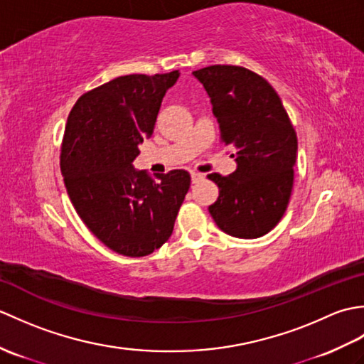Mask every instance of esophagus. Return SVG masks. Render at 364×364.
Returning <instances> with one entry per match:
<instances>
[{
    "mask_svg": "<svg viewBox=\"0 0 364 364\" xmlns=\"http://www.w3.org/2000/svg\"><path fill=\"white\" fill-rule=\"evenodd\" d=\"M203 178V175L202 173H198V172H191V180H192V183H197L198 180H202Z\"/></svg>",
    "mask_w": 364,
    "mask_h": 364,
    "instance_id": "34e87169",
    "label": "esophagus"
}]
</instances>
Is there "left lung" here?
I'll use <instances>...</instances> for the list:
<instances>
[{
	"mask_svg": "<svg viewBox=\"0 0 364 364\" xmlns=\"http://www.w3.org/2000/svg\"><path fill=\"white\" fill-rule=\"evenodd\" d=\"M203 84L220 129V142L235 150L230 176L208 175L219 197L208 208L230 236L255 239L269 233L288 208L297 134L270 84L249 68L210 65L192 72Z\"/></svg>",
	"mask_w": 364,
	"mask_h": 364,
	"instance_id": "1",
	"label": "left lung"
}]
</instances>
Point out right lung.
I'll return each instance as SVG.
<instances>
[{"label": "right lung", "instance_id": "1", "mask_svg": "<svg viewBox=\"0 0 364 364\" xmlns=\"http://www.w3.org/2000/svg\"><path fill=\"white\" fill-rule=\"evenodd\" d=\"M178 76H119L81 95L68 114L60 145L67 194L92 235L123 257H146L167 242L191 186L186 170L151 178L133 167Z\"/></svg>", "mask_w": 364, "mask_h": 364}]
</instances>
